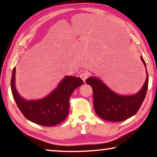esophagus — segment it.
<instances>
[{
    "instance_id": "obj_1",
    "label": "esophagus",
    "mask_w": 157,
    "mask_h": 157,
    "mask_svg": "<svg viewBox=\"0 0 157 157\" xmlns=\"http://www.w3.org/2000/svg\"><path fill=\"white\" fill-rule=\"evenodd\" d=\"M90 76V73L89 71H83V73H81V75H80V77L81 78V79L84 81L86 80L88 77H89Z\"/></svg>"
}]
</instances>
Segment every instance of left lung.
<instances>
[{"instance_id": "1", "label": "left lung", "mask_w": 157, "mask_h": 157, "mask_svg": "<svg viewBox=\"0 0 157 157\" xmlns=\"http://www.w3.org/2000/svg\"><path fill=\"white\" fill-rule=\"evenodd\" d=\"M141 59L146 67L142 56H141ZM86 82L91 85L93 89L94 106L98 117L106 121L119 122L125 121L139 111L147 94L149 77L147 71V79L142 89L136 94L129 96L114 93L95 77L87 78Z\"/></svg>"}]
</instances>
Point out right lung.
I'll use <instances>...</instances> for the list:
<instances>
[{
  "label": "right lung",
  "mask_w": 157,
  "mask_h": 157,
  "mask_svg": "<svg viewBox=\"0 0 157 157\" xmlns=\"http://www.w3.org/2000/svg\"><path fill=\"white\" fill-rule=\"evenodd\" d=\"M16 67L12 73L11 91L18 109L28 120L44 126L61 123L67 117L69 98L76 88L83 84L79 77L66 76L52 93L42 99L26 101L17 92L15 87Z\"/></svg>",
  "instance_id": "obj_1"
}]
</instances>
